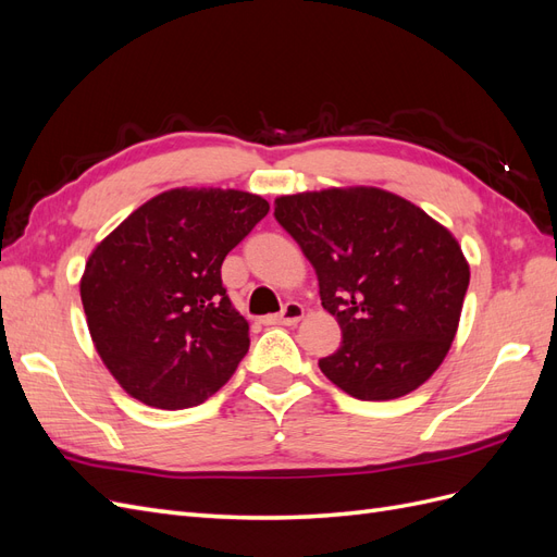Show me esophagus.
<instances>
[{"instance_id": "esophagus-1", "label": "esophagus", "mask_w": 557, "mask_h": 557, "mask_svg": "<svg viewBox=\"0 0 557 557\" xmlns=\"http://www.w3.org/2000/svg\"><path fill=\"white\" fill-rule=\"evenodd\" d=\"M305 318V307L299 305V301H288V305L283 307V311L278 315H267L262 323L267 325H295L299 320Z\"/></svg>"}]
</instances>
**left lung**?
Segmentation results:
<instances>
[{
  "mask_svg": "<svg viewBox=\"0 0 557 557\" xmlns=\"http://www.w3.org/2000/svg\"><path fill=\"white\" fill-rule=\"evenodd\" d=\"M274 218L313 264L323 309L342 327L320 372L364 401L423 385L455 339L469 285L453 234L379 188L278 197Z\"/></svg>",
  "mask_w": 557,
  "mask_h": 557,
  "instance_id": "obj_1",
  "label": "left lung"
}]
</instances>
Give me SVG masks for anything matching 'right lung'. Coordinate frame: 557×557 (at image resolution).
Instances as JSON below:
<instances>
[{"instance_id": "add662e5", "label": "right lung", "mask_w": 557, "mask_h": 557, "mask_svg": "<svg viewBox=\"0 0 557 557\" xmlns=\"http://www.w3.org/2000/svg\"><path fill=\"white\" fill-rule=\"evenodd\" d=\"M267 211V199L250 193L176 188L97 244L81 301L99 358L127 395L176 411L230 381L250 339L221 267Z\"/></svg>"}]
</instances>
